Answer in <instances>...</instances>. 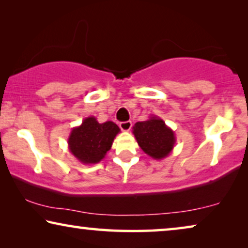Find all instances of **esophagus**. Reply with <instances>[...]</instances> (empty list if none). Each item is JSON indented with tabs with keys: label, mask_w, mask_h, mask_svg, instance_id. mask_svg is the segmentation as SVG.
<instances>
[{
	"label": "esophagus",
	"mask_w": 248,
	"mask_h": 248,
	"mask_svg": "<svg viewBox=\"0 0 248 248\" xmlns=\"http://www.w3.org/2000/svg\"><path fill=\"white\" fill-rule=\"evenodd\" d=\"M120 127H121L122 131L128 132V131L131 130V127H132V122L131 121L122 122V123H120Z\"/></svg>",
	"instance_id": "esophagus-1"
}]
</instances>
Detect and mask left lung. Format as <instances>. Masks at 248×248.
<instances>
[{"mask_svg":"<svg viewBox=\"0 0 248 248\" xmlns=\"http://www.w3.org/2000/svg\"><path fill=\"white\" fill-rule=\"evenodd\" d=\"M132 132L144 154L155 160L168 157L176 143L174 131L155 115H151L147 121L135 123Z\"/></svg>","mask_w":248,"mask_h":248,"instance_id":"1","label":"left lung"}]
</instances>
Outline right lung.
<instances>
[{"instance_id":"obj_1","label":"right lung","mask_w":248,"mask_h":248,"mask_svg":"<svg viewBox=\"0 0 248 248\" xmlns=\"http://www.w3.org/2000/svg\"><path fill=\"white\" fill-rule=\"evenodd\" d=\"M121 130L114 122L99 123L94 116L86 117L82 124L73 127L67 139L69 150L83 165L103 160L110 150L114 139Z\"/></svg>"}]
</instances>
